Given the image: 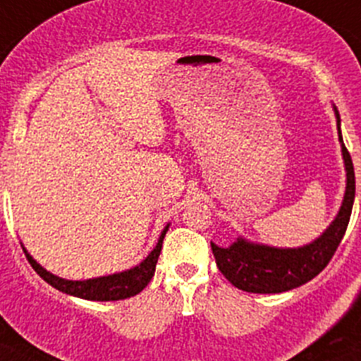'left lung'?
<instances>
[{
  "label": "left lung",
  "mask_w": 361,
  "mask_h": 361,
  "mask_svg": "<svg viewBox=\"0 0 361 361\" xmlns=\"http://www.w3.org/2000/svg\"><path fill=\"white\" fill-rule=\"evenodd\" d=\"M336 116L338 141L342 145L343 166H345V193L338 215L327 226L320 237L300 247H275L258 244L244 237H238L228 247H220L212 242L216 266L220 273L235 286L247 293H283L304 286L324 269L333 258L334 251L345 235L349 224L353 202H355V168L347 152L340 130V114L333 104Z\"/></svg>",
  "instance_id": "left-lung-1"
}]
</instances>
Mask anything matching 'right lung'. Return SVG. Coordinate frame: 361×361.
<instances>
[{
    "label": "right lung",
    "instance_id": "obj_1",
    "mask_svg": "<svg viewBox=\"0 0 361 361\" xmlns=\"http://www.w3.org/2000/svg\"><path fill=\"white\" fill-rule=\"evenodd\" d=\"M168 228H170V224L162 229L157 244H155V247L149 251L148 257L142 262H139L137 266L130 267L126 271H121V273L88 280H66L61 279V276L52 275L50 271H47L43 266H39L34 260V257L25 250L23 244L21 245H23L25 255H27L28 262L34 267V271H36L44 282L50 283L52 288H56L57 291L78 296V298L95 300V302H114V300H124L130 298V296H135L137 293H141L148 286L153 273H155V266H157L159 255H161L162 250V240H164V235L168 231Z\"/></svg>",
    "mask_w": 361,
    "mask_h": 361
}]
</instances>
